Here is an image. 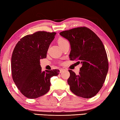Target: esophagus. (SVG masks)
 <instances>
[{
  "label": "esophagus",
  "mask_w": 120,
  "mask_h": 120,
  "mask_svg": "<svg viewBox=\"0 0 120 120\" xmlns=\"http://www.w3.org/2000/svg\"><path fill=\"white\" fill-rule=\"evenodd\" d=\"M64 71V69H63V68H60V73H62Z\"/></svg>",
  "instance_id": "1"
}]
</instances>
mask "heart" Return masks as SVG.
Returning <instances> with one entry per match:
<instances>
[{
    "instance_id": "b5f03b06",
    "label": "heart",
    "mask_w": 120,
    "mask_h": 120,
    "mask_svg": "<svg viewBox=\"0 0 120 120\" xmlns=\"http://www.w3.org/2000/svg\"><path fill=\"white\" fill-rule=\"evenodd\" d=\"M68 41L66 39H65L64 38H63V37H60L58 39V43L59 44V45H61V44H63L65 42L67 41Z\"/></svg>"
}]
</instances>
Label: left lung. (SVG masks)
Here are the masks:
<instances>
[{
    "label": "left lung",
    "mask_w": 120,
    "mask_h": 120,
    "mask_svg": "<svg viewBox=\"0 0 120 120\" xmlns=\"http://www.w3.org/2000/svg\"><path fill=\"white\" fill-rule=\"evenodd\" d=\"M60 34L70 41V60L82 64L78 75L68 70V83L71 91L83 98L93 97L103 86L109 69L108 56L101 40L86 27L65 30Z\"/></svg>",
    "instance_id": "left-lung-1"
}]
</instances>
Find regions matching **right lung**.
I'll use <instances>...</instances> for the list:
<instances>
[{"label": "right lung", "mask_w": 120, "mask_h": 120, "mask_svg": "<svg viewBox=\"0 0 120 120\" xmlns=\"http://www.w3.org/2000/svg\"><path fill=\"white\" fill-rule=\"evenodd\" d=\"M56 33L37 31L20 39L12 52L11 66L14 83L23 95L34 99L49 91L50 78L60 70L42 72L40 60L45 58Z\"/></svg>", "instance_id": "add662e5"}]
</instances>
